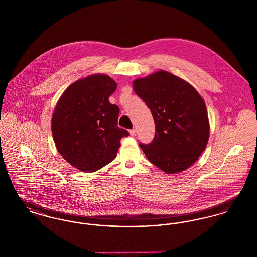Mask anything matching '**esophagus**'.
Instances as JSON below:
<instances>
[{"mask_svg":"<svg viewBox=\"0 0 257 257\" xmlns=\"http://www.w3.org/2000/svg\"><path fill=\"white\" fill-rule=\"evenodd\" d=\"M129 132H130V135H131L132 137H135V136L137 135V132H136V130H135V129H132V130H130Z\"/></svg>","mask_w":257,"mask_h":257,"instance_id":"obj_1","label":"esophagus"}]
</instances>
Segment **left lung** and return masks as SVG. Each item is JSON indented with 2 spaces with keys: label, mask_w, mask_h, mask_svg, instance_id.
Returning <instances> with one entry per match:
<instances>
[{
  "label": "left lung",
  "mask_w": 257,
  "mask_h": 257,
  "mask_svg": "<svg viewBox=\"0 0 257 257\" xmlns=\"http://www.w3.org/2000/svg\"><path fill=\"white\" fill-rule=\"evenodd\" d=\"M133 86L155 123L153 141L140 144L147 159L169 174L187 170L207 146L209 121L203 99L194 86L163 70L136 80Z\"/></svg>",
  "instance_id": "obj_1"
}]
</instances>
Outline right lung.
<instances>
[{"mask_svg": "<svg viewBox=\"0 0 257 257\" xmlns=\"http://www.w3.org/2000/svg\"><path fill=\"white\" fill-rule=\"evenodd\" d=\"M116 83L107 75L94 74L68 86L52 117L58 151L76 169L93 172L115 158L120 140L129 132L117 126L119 108L109 97Z\"/></svg>", "mask_w": 257, "mask_h": 257, "instance_id": "right-lung-1", "label": "right lung"}]
</instances>
